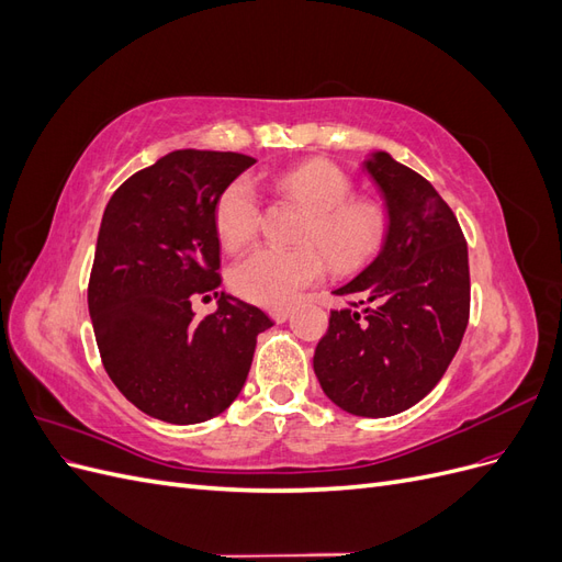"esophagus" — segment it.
Instances as JSON below:
<instances>
[{
	"label": "esophagus",
	"mask_w": 562,
	"mask_h": 562,
	"mask_svg": "<svg viewBox=\"0 0 562 562\" xmlns=\"http://www.w3.org/2000/svg\"><path fill=\"white\" fill-rule=\"evenodd\" d=\"M291 310H288V307H281V310H271V318H274L277 323H283V321H288V318H291Z\"/></svg>",
	"instance_id": "obj_1"
}]
</instances>
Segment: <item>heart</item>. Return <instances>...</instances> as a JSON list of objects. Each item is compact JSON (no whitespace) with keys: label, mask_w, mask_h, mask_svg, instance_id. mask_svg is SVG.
<instances>
[{"label":"heart","mask_w":562,"mask_h":562,"mask_svg":"<svg viewBox=\"0 0 562 562\" xmlns=\"http://www.w3.org/2000/svg\"><path fill=\"white\" fill-rule=\"evenodd\" d=\"M271 184L310 211L302 241L318 243L326 249L333 269L353 271L380 252L386 236V217L375 203L351 199L353 182L342 168L330 161H304L277 173ZM258 220L260 201L250 180L232 182L215 206L220 244L229 250L244 246L258 229ZM317 247L304 244L297 248H255L234 265L232 288L255 304L281 310L326 269L324 249Z\"/></svg>","instance_id":"obj_1"}]
</instances>
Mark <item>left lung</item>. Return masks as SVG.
<instances>
[{"label": "left lung", "mask_w": 562, "mask_h": 562, "mask_svg": "<svg viewBox=\"0 0 562 562\" xmlns=\"http://www.w3.org/2000/svg\"><path fill=\"white\" fill-rule=\"evenodd\" d=\"M386 206L384 244L337 288L356 310L330 312L314 351L318 384L356 417H389L443 378L469 323V252L454 213L429 180L389 151L363 161Z\"/></svg>", "instance_id": "left-lung-1"}]
</instances>
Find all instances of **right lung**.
Wrapping results in <instances>:
<instances>
[{"label": "right lung", "instance_id": "obj_1", "mask_svg": "<svg viewBox=\"0 0 562 562\" xmlns=\"http://www.w3.org/2000/svg\"><path fill=\"white\" fill-rule=\"evenodd\" d=\"M255 164L236 151L176 149L110 196L89 281V314L110 380L145 415L199 424L241 394L262 310L217 291L215 206ZM218 310L193 318L191 297Z\"/></svg>", "mask_w": 562, "mask_h": 562}]
</instances>
